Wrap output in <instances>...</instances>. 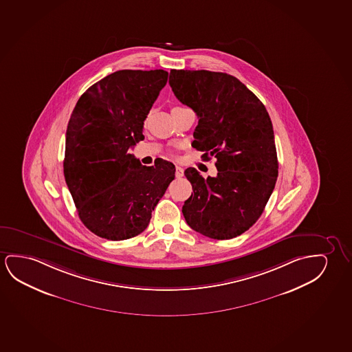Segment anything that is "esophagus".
I'll use <instances>...</instances> for the list:
<instances>
[{"mask_svg":"<svg viewBox=\"0 0 352 352\" xmlns=\"http://www.w3.org/2000/svg\"><path fill=\"white\" fill-rule=\"evenodd\" d=\"M184 175V169L182 167H179V166H175V177L177 178H182Z\"/></svg>","mask_w":352,"mask_h":352,"instance_id":"34e87169","label":"esophagus"}]
</instances>
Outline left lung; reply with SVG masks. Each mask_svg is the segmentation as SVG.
Masks as SVG:
<instances>
[{"instance_id": "8db88e82", "label": "left lung", "mask_w": 352, "mask_h": 352, "mask_svg": "<svg viewBox=\"0 0 352 352\" xmlns=\"http://www.w3.org/2000/svg\"><path fill=\"white\" fill-rule=\"evenodd\" d=\"M169 85L199 118L192 148L204 151V160L215 156L218 169L207 179L185 169L194 192L184 202V218L209 239L237 237L259 219L275 189L278 162L270 116L229 74L170 70Z\"/></svg>"}]
</instances>
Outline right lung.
I'll return each instance as SVG.
<instances>
[{
    "label": "right lung",
    "mask_w": 352,
    "mask_h": 352,
    "mask_svg": "<svg viewBox=\"0 0 352 352\" xmlns=\"http://www.w3.org/2000/svg\"><path fill=\"white\" fill-rule=\"evenodd\" d=\"M168 80L164 70H120L89 87L69 120L64 177L87 229L122 241L142 234L173 180V163L146 167L129 153Z\"/></svg>",
    "instance_id": "add662e5"
}]
</instances>
